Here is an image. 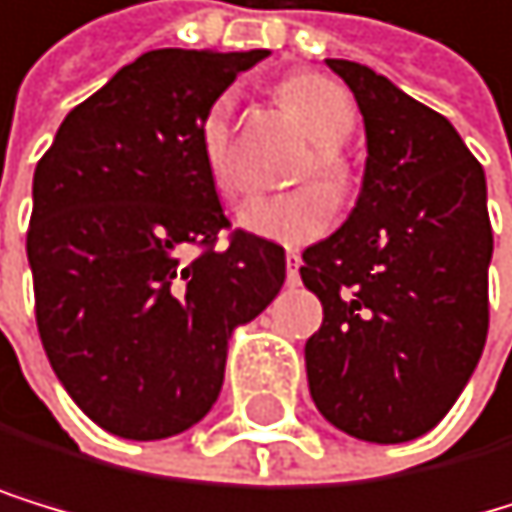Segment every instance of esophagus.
Here are the masks:
<instances>
[{
  "label": "esophagus",
  "mask_w": 512,
  "mask_h": 512,
  "mask_svg": "<svg viewBox=\"0 0 512 512\" xmlns=\"http://www.w3.org/2000/svg\"><path fill=\"white\" fill-rule=\"evenodd\" d=\"M285 269H288V285H294V281H297V269H300V256L294 250H288V256H285Z\"/></svg>",
  "instance_id": "esophagus-1"
}]
</instances>
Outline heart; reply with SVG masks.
Here are the masks:
<instances>
[{
    "mask_svg": "<svg viewBox=\"0 0 512 512\" xmlns=\"http://www.w3.org/2000/svg\"><path fill=\"white\" fill-rule=\"evenodd\" d=\"M278 94L285 110L316 145L313 161L304 164L300 177L313 173L330 193L339 196L345 189V164L339 158V148L354 129L351 94L339 81L313 72L288 78ZM231 113H234L231 100L218 97L199 123V154H202L205 177L221 196H234L240 189V167L234 158V139H231ZM325 190L322 186H300L275 196H250L237 208L240 231L285 246L307 243L323 234L332 221V199Z\"/></svg>",
    "mask_w": 512,
    "mask_h": 512,
    "instance_id": "heart-1",
    "label": "heart"
}]
</instances>
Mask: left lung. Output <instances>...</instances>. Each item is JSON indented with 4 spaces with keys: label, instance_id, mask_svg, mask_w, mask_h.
Listing matches in <instances>:
<instances>
[{
    "label": "left lung",
    "instance_id": "left-lung-1",
    "mask_svg": "<svg viewBox=\"0 0 512 512\" xmlns=\"http://www.w3.org/2000/svg\"><path fill=\"white\" fill-rule=\"evenodd\" d=\"M364 116L348 221L304 250L323 304L304 345L310 396L367 443H405L450 412L488 339V183L453 123L361 62L326 59Z\"/></svg>",
    "mask_w": 512,
    "mask_h": 512
}]
</instances>
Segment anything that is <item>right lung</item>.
I'll use <instances>...</instances> for the list:
<instances>
[{
    "label": "right lung",
    "mask_w": 512,
    "mask_h": 512,
    "mask_svg": "<svg viewBox=\"0 0 512 512\" xmlns=\"http://www.w3.org/2000/svg\"><path fill=\"white\" fill-rule=\"evenodd\" d=\"M269 56L151 50L62 120L34 170L27 262L59 383L104 431L164 440L208 415L234 329L285 285V250L227 227L205 110ZM206 253L186 263L182 246Z\"/></svg>",
    "instance_id": "right-lung-1"
}]
</instances>
